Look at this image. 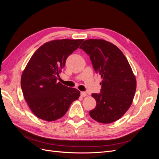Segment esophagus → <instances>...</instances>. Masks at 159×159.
Returning a JSON list of instances; mask_svg holds the SVG:
<instances>
[{
    "label": "esophagus",
    "instance_id": "esophagus-1",
    "mask_svg": "<svg viewBox=\"0 0 159 159\" xmlns=\"http://www.w3.org/2000/svg\"><path fill=\"white\" fill-rule=\"evenodd\" d=\"M81 97H85V96H87V93H86L85 92H84V91H82V92H81Z\"/></svg>",
    "mask_w": 159,
    "mask_h": 159
}]
</instances>
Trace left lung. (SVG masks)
<instances>
[{
  "mask_svg": "<svg viewBox=\"0 0 159 159\" xmlns=\"http://www.w3.org/2000/svg\"><path fill=\"white\" fill-rule=\"evenodd\" d=\"M80 48L89 56L102 78L101 93L91 94L96 107L90 116L102 123L116 121L131 107L136 91V78L129 61L116 46L104 40H85Z\"/></svg>",
  "mask_w": 159,
  "mask_h": 159,
  "instance_id": "8db88e82",
  "label": "left lung"
}]
</instances>
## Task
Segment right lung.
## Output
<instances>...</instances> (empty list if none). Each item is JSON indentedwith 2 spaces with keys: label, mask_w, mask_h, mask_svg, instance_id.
<instances>
[{
  "label": "right lung",
  "mask_w": 159,
  "mask_h": 159,
  "mask_svg": "<svg viewBox=\"0 0 159 159\" xmlns=\"http://www.w3.org/2000/svg\"><path fill=\"white\" fill-rule=\"evenodd\" d=\"M82 39L54 40L42 45L32 55L21 76L24 98L32 112L40 119L54 121L68 111L80 91L57 82L67 57Z\"/></svg>",
  "instance_id": "right-lung-1"
}]
</instances>
